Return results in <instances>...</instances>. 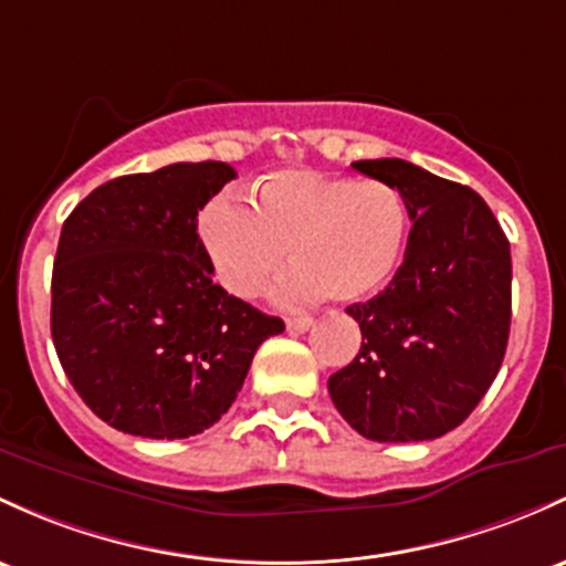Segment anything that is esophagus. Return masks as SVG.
Returning a JSON list of instances; mask_svg holds the SVG:
<instances>
[{"mask_svg":"<svg viewBox=\"0 0 566 566\" xmlns=\"http://www.w3.org/2000/svg\"><path fill=\"white\" fill-rule=\"evenodd\" d=\"M312 325H314L312 316H293V319H287L290 333H306Z\"/></svg>","mask_w":566,"mask_h":566,"instance_id":"obj_1","label":"esophagus"}]
</instances>
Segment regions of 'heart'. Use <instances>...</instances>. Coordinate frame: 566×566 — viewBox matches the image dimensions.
<instances>
[{
	"label": "heart",
	"mask_w": 566,
	"mask_h": 566,
	"mask_svg": "<svg viewBox=\"0 0 566 566\" xmlns=\"http://www.w3.org/2000/svg\"><path fill=\"white\" fill-rule=\"evenodd\" d=\"M217 282L235 297H254L293 260L273 301L301 306L327 295L363 303L392 282L408 241L402 196L381 179L282 169L260 182L258 198L220 196L198 220Z\"/></svg>",
	"instance_id": "1"
}]
</instances>
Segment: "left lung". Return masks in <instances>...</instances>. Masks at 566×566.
<instances>
[{
	"mask_svg": "<svg viewBox=\"0 0 566 566\" xmlns=\"http://www.w3.org/2000/svg\"><path fill=\"white\" fill-rule=\"evenodd\" d=\"M352 166L397 188L413 226L389 287L346 308L363 346L327 389L363 438H440L473 413L500 374L511 335V244L464 185L400 158Z\"/></svg>",
	"mask_w": 566,
	"mask_h": 566,
	"instance_id": "1",
	"label": "left lung"
}]
</instances>
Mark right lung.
Returning a JSON list of instances; mask_svg holds the SVG:
<instances>
[{
  "label": "right lung",
  "mask_w": 566,
  "mask_h": 566,
  "mask_svg": "<svg viewBox=\"0 0 566 566\" xmlns=\"http://www.w3.org/2000/svg\"><path fill=\"white\" fill-rule=\"evenodd\" d=\"M220 160L98 185L61 228L51 333L85 406L139 438H190L231 408L254 352L284 331L212 279L198 212L231 182Z\"/></svg>",
  "instance_id": "obj_1"
}]
</instances>
